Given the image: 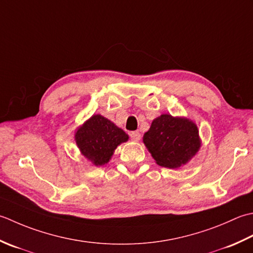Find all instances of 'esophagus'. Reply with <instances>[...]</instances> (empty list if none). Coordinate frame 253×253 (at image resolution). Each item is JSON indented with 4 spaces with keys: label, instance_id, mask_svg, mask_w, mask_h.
<instances>
[{
    "label": "esophagus",
    "instance_id": "1",
    "mask_svg": "<svg viewBox=\"0 0 253 253\" xmlns=\"http://www.w3.org/2000/svg\"><path fill=\"white\" fill-rule=\"evenodd\" d=\"M130 137L132 138L133 141L137 142V141H140V140H141V134L138 133L137 131H133V132H131V133H130Z\"/></svg>",
    "mask_w": 253,
    "mask_h": 253
}]
</instances>
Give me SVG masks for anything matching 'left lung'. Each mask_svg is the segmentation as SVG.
<instances>
[{"label":"left lung","mask_w":253,"mask_h":253,"mask_svg":"<svg viewBox=\"0 0 253 253\" xmlns=\"http://www.w3.org/2000/svg\"><path fill=\"white\" fill-rule=\"evenodd\" d=\"M143 142L159 166L170 169L190 161L201 146L197 126L185 118L170 115L156 118Z\"/></svg>","instance_id":"1"}]
</instances>
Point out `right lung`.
Returning a JSON list of instances; mask_svg holds the SVG:
<instances>
[{
    "mask_svg": "<svg viewBox=\"0 0 253 253\" xmlns=\"http://www.w3.org/2000/svg\"><path fill=\"white\" fill-rule=\"evenodd\" d=\"M127 134L100 115L92 116L75 133L76 144L90 162L105 165L119 144L127 141Z\"/></svg>",
    "mask_w": 253,
    "mask_h": 253,
    "instance_id": "obj_1",
    "label": "right lung"
}]
</instances>
